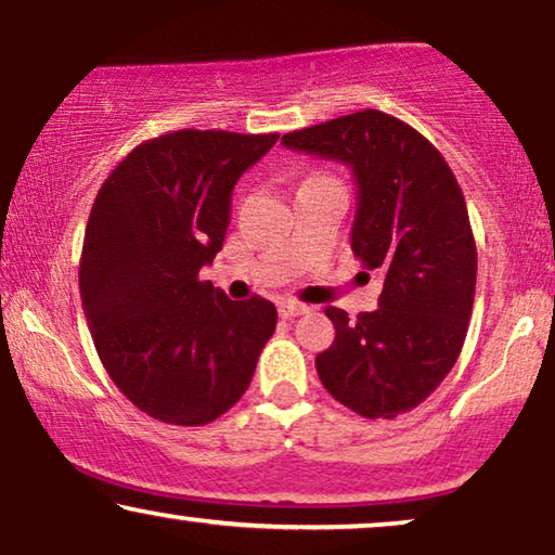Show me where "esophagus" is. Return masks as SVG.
I'll return each mask as SVG.
<instances>
[{
	"label": "esophagus",
	"mask_w": 555,
	"mask_h": 555,
	"mask_svg": "<svg viewBox=\"0 0 555 555\" xmlns=\"http://www.w3.org/2000/svg\"><path fill=\"white\" fill-rule=\"evenodd\" d=\"M280 318H298V315H306L308 313V306H306V302H291V300H287V302H280Z\"/></svg>",
	"instance_id": "esophagus-1"
}]
</instances>
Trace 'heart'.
Here are the masks:
<instances>
[{
    "mask_svg": "<svg viewBox=\"0 0 555 555\" xmlns=\"http://www.w3.org/2000/svg\"><path fill=\"white\" fill-rule=\"evenodd\" d=\"M313 177H321V173H313ZM310 179V177H308Z\"/></svg>",
    "mask_w": 555,
    "mask_h": 555,
    "instance_id": "b5f03b06",
    "label": "heart"
}]
</instances>
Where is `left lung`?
I'll return each mask as SVG.
<instances>
[{
	"label": "left lung",
	"mask_w": 555,
	"mask_h": 555,
	"mask_svg": "<svg viewBox=\"0 0 555 555\" xmlns=\"http://www.w3.org/2000/svg\"><path fill=\"white\" fill-rule=\"evenodd\" d=\"M283 146L346 164L356 179L351 249L384 278L378 308L336 325L315 371L333 399L393 420L450 374L473 315L477 249L467 204L442 154L404 120L359 111L283 135Z\"/></svg>",
	"instance_id": "obj_1"
}]
</instances>
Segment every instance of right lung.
Here are the masks:
<instances>
[{
	"label": "right lung",
	"instance_id": "right-lung-1",
	"mask_svg": "<svg viewBox=\"0 0 555 555\" xmlns=\"http://www.w3.org/2000/svg\"><path fill=\"white\" fill-rule=\"evenodd\" d=\"M278 139L164 133L135 146L95 196L82 310L113 384L158 422L199 427L222 416L275 333L270 300H230L199 270L222 249L234 184Z\"/></svg>",
	"mask_w": 555,
	"mask_h": 555
}]
</instances>
